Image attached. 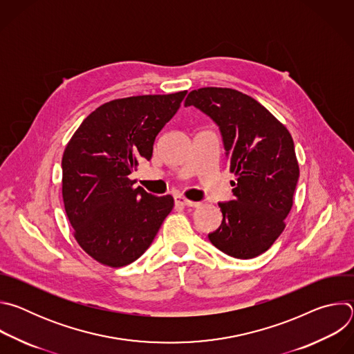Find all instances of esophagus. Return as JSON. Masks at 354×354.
Instances as JSON below:
<instances>
[{"label": "esophagus", "instance_id": "esophagus-1", "mask_svg": "<svg viewBox=\"0 0 354 354\" xmlns=\"http://www.w3.org/2000/svg\"><path fill=\"white\" fill-rule=\"evenodd\" d=\"M175 206H179V207H194L196 203H194V201H190V200L185 198L183 196H175Z\"/></svg>", "mask_w": 354, "mask_h": 354}]
</instances>
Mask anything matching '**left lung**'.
Instances as JSON below:
<instances>
[{
	"label": "left lung",
	"mask_w": 354,
	"mask_h": 354,
	"mask_svg": "<svg viewBox=\"0 0 354 354\" xmlns=\"http://www.w3.org/2000/svg\"><path fill=\"white\" fill-rule=\"evenodd\" d=\"M196 106L220 127L234 200L218 203L223 223L210 242L236 259L266 252L286 227L299 176L290 131L258 100L236 89L192 91L185 106Z\"/></svg>",
	"instance_id": "8db88e82"
}]
</instances>
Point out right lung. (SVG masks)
Returning <instances> with one entry per match:
<instances>
[{
	"mask_svg": "<svg viewBox=\"0 0 354 354\" xmlns=\"http://www.w3.org/2000/svg\"><path fill=\"white\" fill-rule=\"evenodd\" d=\"M187 91L115 99L95 109L68 141L62 161L63 201L74 238L111 268L138 259L154 241L174 197L134 187L129 175L153 157L156 137Z\"/></svg>",
	"mask_w": 354,
	"mask_h": 354,
	"instance_id": "1",
	"label": "right lung"
}]
</instances>
